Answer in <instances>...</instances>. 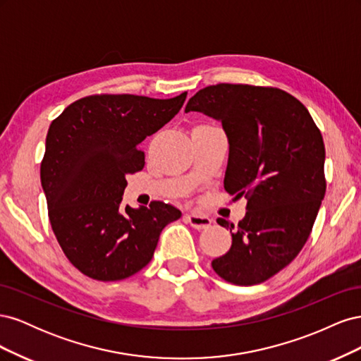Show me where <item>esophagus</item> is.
<instances>
[{
    "label": "esophagus",
    "mask_w": 361,
    "mask_h": 361,
    "mask_svg": "<svg viewBox=\"0 0 361 361\" xmlns=\"http://www.w3.org/2000/svg\"><path fill=\"white\" fill-rule=\"evenodd\" d=\"M187 221L194 227L197 228V231H203V228H207L212 224V218L209 216H204V215H199V214H188L187 216Z\"/></svg>",
    "instance_id": "obj_1"
}]
</instances>
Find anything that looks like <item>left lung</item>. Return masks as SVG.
Segmentation results:
<instances>
[{"label": "left lung", "mask_w": 361, "mask_h": 361, "mask_svg": "<svg viewBox=\"0 0 361 361\" xmlns=\"http://www.w3.org/2000/svg\"><path fill=\"white\" fill-rule=\"evenodd\" d=\"M212 117L228 141L224 188L248 199L232 233V247L212 260L233 285H257L297 257L325 195L321 130L298 99L280 89L216 84L195 93L185 113Z\"/></svg>", "instance_id": "left-lung-1"}]
</instances>
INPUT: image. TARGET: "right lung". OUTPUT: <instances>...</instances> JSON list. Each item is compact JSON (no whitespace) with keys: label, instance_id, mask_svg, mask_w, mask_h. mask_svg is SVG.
<instances>
[{"label":"right lung","instance_id":"right-lung-1","mask_svg":"<svg viewBox=\"0 0 361 361\" xmlns=\"http://www.w3.org/2000/svg\"><path fill=\"white\" fill-rule=\"evenodd\" d=\"M187 93L171 99L94 94L71 104L48 129L40 166L52 231L82 274L130 277L154 256L162 228L182 212L164 202L122 206L126 174L145 167L138 145L176 116Z\"/></svg>","mask_w":361,"mask_h":361}]
</instances>
